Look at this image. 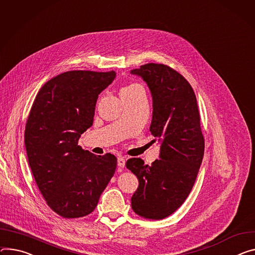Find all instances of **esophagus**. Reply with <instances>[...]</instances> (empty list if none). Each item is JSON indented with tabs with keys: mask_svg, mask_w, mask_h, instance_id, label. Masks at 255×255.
I'll return each mask as SVG.
<instances>
[{
	"mask_svg": "<svg viewBox=\"0 0 255 255\" xmlns=\"http://www.w3.org/2000/svg\"><path fill=\"white\" fill-rule=\"evenodd\" d=\"M125 158L124 157H122V156H120V157H118V168L119 169H122V168H124L125 167Z\"/></svg>",
	"mask_w": 255,
	"mask_h": 255,
	"instance_id": "esophagus-1",
	"label": "esophagus"
}]
</instances>
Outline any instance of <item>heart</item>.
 <instances>
[{
	"mask_svg": "<svg viewBox=\"0 0 255 255\" xmlns=\"http://www.w3.org/2000/svg\"><path fill=\"white\" fill-rule=\"evenodd\" d=\"M138 85L137 84H130V85H128V86H126V87H123L122 89H121V92H124V91H129V90H132V89H134L135 87H137Z\"/></svg>",
	"mask_w": 255,
	"mask_h": 255,
	"instance_id": "heart-1",
	"label": "heart"
}]
</instances>
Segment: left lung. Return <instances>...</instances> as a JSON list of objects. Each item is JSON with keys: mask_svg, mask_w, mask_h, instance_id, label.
Segmentation results:
<instances>
[{"mask_svg": "<svg viewBox=\"0 0 255 255\" xmlns=\"http://www.w3.org/2000/svg\"><path fill=\"white\" fill-rule=\"evenodd\" d=\"M141 77L152 98L151 134L159 142V155L148 166L129 158L127 169L139 185L131 197L140 217L160 220L172 215L189 195L204 153V139L194 91L180 73L149 63L130 72Z\"/></svg>", "mask_w": 255, "mask_h": 255, "instance_id": "left-lung-1", "label": "left lung"}]
</instances>
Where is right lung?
I'll return each instance as SVG.
<instances>
[{"instance_id": "1", "label": "right lung", "mask_w": 255, "mask_h": 255, "mask_svg": "<svg viewBox=\"0 0 255 255\" xmlns=\"http://www.w3.org/2000/svg\"><path fill=\"white\" fill-rule=\"evenodd\" d=\"M116 72L68 71L40 88L25 126L29 167L43 198L63 218L89 215L113 177L117 158L83 150L78 140L94 123L101 92Z\"/></svg>"}]
</instances>
